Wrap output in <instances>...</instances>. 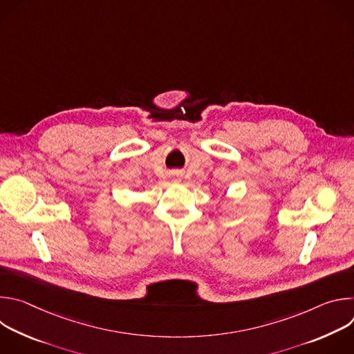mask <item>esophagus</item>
Instances as JSON below:
<instances>
[{"label":"esophagus","mask_w":354,"mask_h":354,"mask_svg":"<svg viewBox=\"0 0 354 354\" xmlns=\"http://www.w3.org/2000/svg\"><path fill=\"white\" fill-rule=\"evenodd\" d=\"M171 179H172V182H180V176L179 175H174Z\"/></svg>","instance_id":"34e87169"}]
</instances>
